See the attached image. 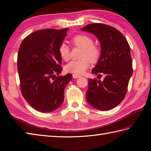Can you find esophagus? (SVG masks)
Wrapping results in <instances>:
<instances>
[{"instance_id": "34e87169", "label": "esophagus", "mask_w": 151, "mask_h": 151, "mask_svg": "<svg viewBox=\"0 0 151 151\" xmlns=\"http://www.w3.org/2000/svg\"><path fill=\"white\" fill-rule=\"evenodd\" d=\"M79 77H81V76H80V75H75V74H73V78H78Z\"/></svg>"}]
</instances>
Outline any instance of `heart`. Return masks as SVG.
<instances>
[{"label": "heart", "instance_id": "obj_1", "mask_svg": "<svg viewBox=\"0 0 151 151\" xmlns=\"http://www.w3.org/2000/svg\"><path fill=\"white\" fill-rule=\"evenodd\" d=\"M74 46L82 49L81 60L70 61L65 67L66 72L75 75H82L90 66V63H96L101 57V50L93 44L91 37L86 35H78L73 38ZM59 54L62 60L67 61L70 59V48L66 44L62 43L59 47Z\"/></svg>", "mask_w": 151, "mask_h": 151}]
</instances>
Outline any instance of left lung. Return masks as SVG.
Masks as SVG:
<instances>
[{"mask_svg": "<svg viewBox=\"0 0 151 151\" xmlns=\"http://www.w3.org/2000/svg\"><path fill=\"white\" fill-rule=\"evenodd\" d=\"M81 30L93 34L99 40L101 57L91 73L105 75L103 81L89 78L86 99L93 108L111 110L122 102L127 93L133 73L130 47L124 36L113 27L91 23Z\"/></svg>", "mask_w": 151, "mask_h": 151, "instance_id": "1", "label": "left lung"}]
</instances>
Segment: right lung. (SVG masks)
I'll return each instance as SVG.
<instances>
[{
    "instance_id": "obj_1",
    "label": "right lung",
    "mask_w": 151,
    "mask_h": 151,
    "mask_svg": "<svg viewBox=\"0 0 151 151\" xmlns=\"http://www.w3.org/2000/svg\"><path fill=\"white\" fill-rule=\"evenodd\" d=\"M68 28L42 29L26 37L17 54L20 89L31 107L41 113L54 111L62 105L64 90L73 78L62 71L59 47Z\"/></svg>"
}]
</instances>
